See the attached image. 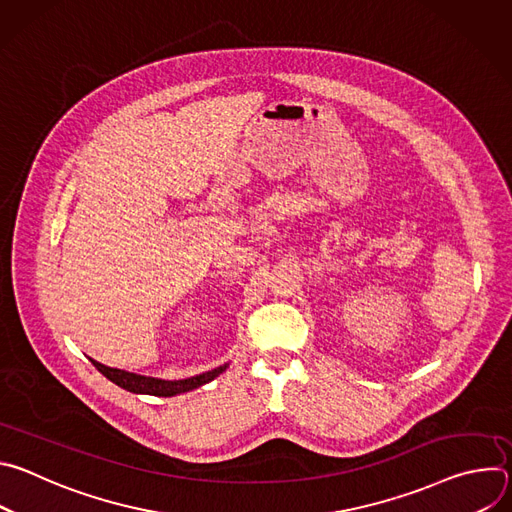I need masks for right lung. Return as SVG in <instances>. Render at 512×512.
<instances>
[{"instance_id":"1","label":"right lung","mask_w":512,"mask_h":512,"mask_svg":"<svg viewBox=\"0 0 512 512\" xmlns=\"http://www.w3.org/2000/svg\"><path fill=\"white\" fill-rule=\"evenodd\" d=\"M91 362L95 364V369L99 373H103V377H107L117 387L129 391V393H135V395H154V397H176V395L194 391V389L214 381L218 375L229 369V362H225V364H221V367H216V369L206 371V373L196 375V377L166 381V379H158V377H145V375L129 373V371H123V369H113V367H107V364H101L93 358H91Z\"/></svg>"}]
</instances>
